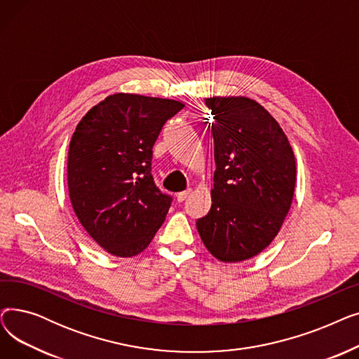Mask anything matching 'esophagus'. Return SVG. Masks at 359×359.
I'll use <instances>...</instances> for the list:
<instances>
[{
	"label": "esophagus",
	"mask_w": 359,
	"mask_h": 359,
	"mask_svg": "<svg viewBox=\"0 0 359 359\" xmlns=\"http://www.w3.org/2000/svg\"><path fill=\"white\" fill-rule=\"evenodd\" d=\"M191 192H192V189H186V191H183V192H179L176 198H177V201H179V202H183L187 196L191 195Z\"/></svg>",
	"instance_id": "34e87169"
}]
</instances>
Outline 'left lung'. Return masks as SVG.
Masks as SVG:
<instances>
[{"mask_svg": "<svg viewBox=\"0 0 359 359\" xmlns=\"http://www.w3.org/2000/svg\"><path fill=\"white\" fill-rule=\"evenodd\" d=\"M214 189L210 212L196 221L217 259L246 260L268 248L295 189V158L278 122L248 97H211Z\"/></svg>", "mask_w": 359, "mask_h": 359, "instance_id": "8db88e82", "label": "left lung"}]
</instances>
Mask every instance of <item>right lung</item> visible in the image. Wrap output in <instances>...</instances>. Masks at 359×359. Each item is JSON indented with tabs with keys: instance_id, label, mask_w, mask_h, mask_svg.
Instances as JSON below:
<instances>
[{
	"instance_id": "obj_1",
	"label": "right lung",
	"mask_w": 359,
	"mask_h": 359,
	"mask_svg": "<svg viewBox=\"0 0 359 359\" xmlns=\"http://www.w3.org/2000/svg\"><path fill=\"white\" fill-rule=\"evenodd\" d=\"M184 107L168 99L118 93L93 106L69 142L68 191L75 215L106 252L130 257L156 236L173 198L153 175V147Z\"/></svg>"
}]
</instances>
